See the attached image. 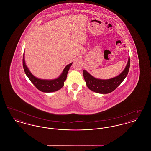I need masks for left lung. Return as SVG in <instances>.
Wrapping results in <instances>:
<instances>
[{
  "instance_id": "left-lung-1",
  "label": "left lung",
  "mask_w": 151,
  "mask_h": 151,
  "mask_svg": "<svg viewBox=\"0 0 151 151\" xmlns=\"http://www.w3.org/2000/svg\"><path fill=\"white\" fill-rule=\"evenodd\" d=\"M130 60L129 57L127 65L119 75L109 79H97L91 75L86 70L83 71L84 78L88 88L96 93L108 94L111 93L119 86L127 76L129 71Z\"/></svg>"
}]
</instances>
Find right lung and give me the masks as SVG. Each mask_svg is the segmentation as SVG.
Listing matches in <instances>:
<instances>
[{
	"mask_svg": "<svg viewBox=\"0 0 151 151\" xmlns=\"http://www.w3.org/2000/svg\"><path fill=\"white\" fill-rule=\"evenodd\" d=\"M24 55L25 51L24 52L22 58V65L25 73L30 81L38 90L45 93H50L57 91L63 86L65 84V81L67 78V73L72 65V62L65 67L63 72L57 78L54 79H41L34 76L30 71L28 67L25 63Z\"/></svg>",
	"mask_w": 151,
	"mask_h": 151,
	"instance_id": "obj_1",
	"label": "right lung"
}]
</instances>
